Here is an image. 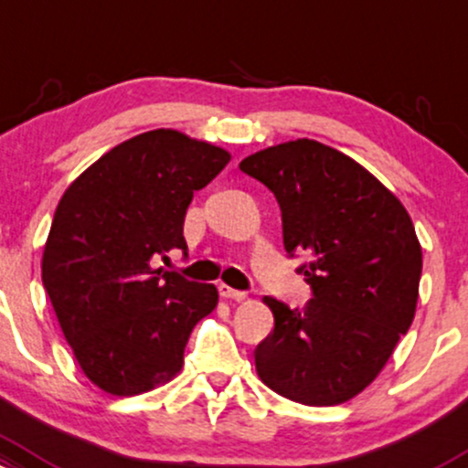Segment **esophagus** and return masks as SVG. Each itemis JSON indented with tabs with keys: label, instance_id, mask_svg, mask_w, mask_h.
<instances>
[{
	"label": "esophagus",
	"instance_id": "esophagus-1",
	"mask_svg": "<svg viewBox=\"0 0 468 468\" xmlns=\"http://www.w3.org/2000/svg\"><path fill=\"white\" fill-rule=\"evenodd\" d=\"M219 295H222L224 300H235V302L246 300V292L244 291L230 289V286H226V284H219Z\"/></svg>",
	"mask_w": 468,
	"mask_h": 468
}]
</instances>
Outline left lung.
<instances>
[{
    "instance_id": "1",
    "label": "left lung",
    "mask_w": 468,
    "mask_h": 468,
    "mask_svg": "<svg viewBox=\"0 0 468 468\" xmlns=\"http://www.w3.org/2000/svg\"><path fill=\"white\" fill-rule=\"evenodd\" d=\"M275 195L282 235L311 286L304 309L264 297L275 328L255 368L275 393L333 407L362 393L393 356L418 306L422 246L407 208L356 159L315 140L269 146L239 162Z\"/></svg>"
}]
</instances>
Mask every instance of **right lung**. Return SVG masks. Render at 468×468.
<instances>
[{
	"instance_id": "add662e5",
	"label": "right lung",
	"mask_w": 468,
	"mask_h": 468,
	"mask_svg": "<svg viewBox=\"0 0 468 468\" xmlns=\"http://www.w3.org/2000/svg\"><path fill=\"white\" fill-rule=\"evenodd\" d=\"M230 153L171 128L111 148L61 195L42 282L77 364L111 395H140L182 371L218 289L153 269L186 250L184 218Z\"/></svg>"
}]
</instances>
